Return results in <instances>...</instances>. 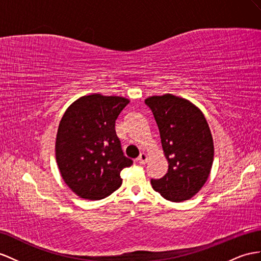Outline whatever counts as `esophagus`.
Listing matches in <instances>:
<instances>
[{
    "instance_id": "esophagus-1",
    "label": "esophagus",
    "mask_w": 261,
    "mask_h": 261,
    "mask_svg": "<svg viewBox=\"0 0 261 261\" xmlns=\"http://www.w3.org/2000/svg\"><path fill=\"white\" fill-rule=\"evenodd\" d=\"M138 162L140 164H145L146 162H148V154H146V153H144V152H142L141 154H140V156L138 158Z\"/></svg>"
}]
</instances>
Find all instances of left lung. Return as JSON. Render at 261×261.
Instances as JSON below:
<instances>
[{
	"mask_svg": "<svg viewBox=\"0 0 261 261\" xmlns=\"http://www.w3.org/2000/svg\"><path fill=\"white\" fill-rule=\"evenodd\" d=\"M159 126L168 173L151 179L152 188L171 202L191 199L210 176L214 142L204 113L190 100L164 93L144 100Z\"/></svg>",
	"mask_w": 261,
	"mask_h": 261,
	"instance_id": "1",
	"label": "left lung"
}]
</instances>
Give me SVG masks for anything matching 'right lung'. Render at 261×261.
Instances as JSON below:
<instances>
[{
	"instance_id": "right-lung-1",
	"label": "right lung",
	"mask_w": 261,
	"mask_h": 261,
	"mask_svg": "<svg viewBox=\"0 0 261 261\" xmlns=\"http://www.w3.org/2000/svg\"><path fill=\"white\" fill-rule=\"evenodd\" d=\"M129 99L90 93L75 100L59 122L55 154L68 188L85 199H102L122 184L120 173L132 165L115 123Z\"/></svg>"
}]
</instances>
